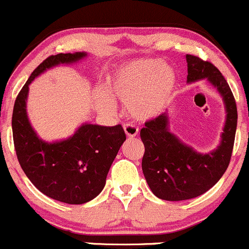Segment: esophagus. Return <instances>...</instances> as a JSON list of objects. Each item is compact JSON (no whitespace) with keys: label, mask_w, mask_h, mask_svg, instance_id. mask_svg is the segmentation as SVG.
Segmentation results:
<instances>
[{"label":"esophagus","mask_w":249,"mask_h":249,"mask_svg":"<svg viewBox=\"0 0 249 249\" xmlns=\"http://www.w3.org/2000/svg\"><path fill=\"white\" fill-rule=\"evenodd\" d=\"M124 128L125 134H127V137H129V138L137 137L138 132H139L138 127H137V125H134V124H124Z\"/></svg>","instance_id":"esophagus-1"}]
</instances>
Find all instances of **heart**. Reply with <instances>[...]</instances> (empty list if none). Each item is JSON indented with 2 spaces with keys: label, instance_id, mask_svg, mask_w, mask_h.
Masks as SVG:
<instances>
[{
  "label": "heart",
  "instance_id": "heart-1",
  "mask_svg": "<svg viewBox=\"0 0 249 249\" xmlns=\"http://www.w3.org/2000/svg\"><path fill=\"white\" fill-rule=\"evenodd\" d=\"M177 73L162 59L142 58L117 68L95 94V105L104 114L115 110L112 102L125 104L128 116L149 121L168 107L176 92Z\"/></svg>",
  "mask_w": 249,
  "mask_h": 249
}]
</instances>
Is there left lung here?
I'll return each instance as SVG.
<instances>
[{
	"label": "left lung",
	"mask_w": 249,
	"mask_h": 249,
	"mask_svg": "<svg viewBox=\"0 0 249 249\" xmlns=\"http://www.w3.org/2000/svg\"><path fill=\"white\" fill-rule=\"evenodd\" d=\"M188 83L206 80L218 90L225 107V124L218 146L196 151L171 132L168 112L147 121L140 130L145 146L142 168L155 196L166 201L197 197L218 183L230 163L237 127L235 98L220 71L198 56L186 54Z\"/></svg>",
	"instance_id": "left-lung-1"
}]
</instances>
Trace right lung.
Returning <instances> with one entry per match:
<instances>
[{
  "mask_svg": "<svg viewBox=\"0 0 249 249\" xmlns=\"http://www.w3.org/2000/svg\"><path fill=\"white\" fill-rule=\"evenodd\" d=\"M86 52L51 55L34 70L14 103L12 129L17 157L31 183L48 197L82 205L104 189L109 169L125 140L121 124L114 127L82 124L66 139L46 142L29 121V86L52 68L75 64Z\"/></svg>",
  "mask_w": 249,
  "mask_h": 249,
  "instance_id": "right-lung-1",
  "label": "right lung"
}]
</instances>
